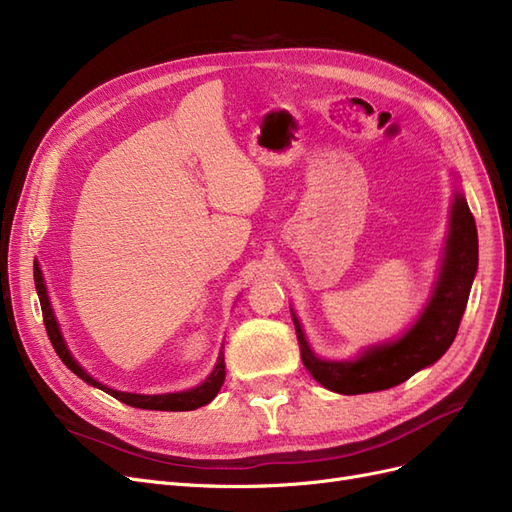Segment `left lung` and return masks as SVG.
Returning <instances> with one entry per match:
<instances>
[{
  "instance_id": "obj_1",
  "label": "left lung",
  "mask_w": 512,
  "mask_h": 512,
  "mask_svg": "<svg viewBox=\"0 0 512 512\" xmlns=\"http://www.w3.org/2000/svg\"><path fill=\"white\" fill-rule=\"evenodd\" d=\"M476 267L478 235L474 215L466 198L457 194L440 282L414 327L404 337L397 339L395 344L369 348L361 359L350 363H331L320 361L309 350L301 324L294 318L303 365L324 389L342 395L384 391L406 382L418 369L436 363L451 348L463 312H466Z\"/></svg>"
}]
</instances>
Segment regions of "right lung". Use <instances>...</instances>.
<instances>
[{
    "instance_id": "right-lung-1",
    "label": "right lung",
    "mask_w": 512,
    "mask_h": 512,
    "mask_svg": "<svg viewBox=\"0 0 512 512\" xmlns=\"http://www.w3.org/2000/svg\"><path fill=\"white\" fill-rule=\"evenodd\" d=\"M34 282H36V290H38V297H40V307H42V318H44V327L46 333H49L51 344L55 348V352L59 354V359L64 361V365L74 371L76 376L81 380H85L87 384H94L98 389H102L104 393L113 395L115 399H119L121 404H128L132 408H143V410H173V412H185V410H196L200 406L209 404V401L218 395V391L222 389L224 384V359L220 356L218 365H215L213 374L200 384L196 389L190 391H183V393H168V395H134V393H121V391H113L108 389V386L100 384L98 380L91 378L87 371L72 359V354L68 352L64 339H61V333L57 329V322L55 316L51 312V303L49 297H46V288L42 282V273L38 269V265H34Z\"/></svg>"
}]
</instances>
